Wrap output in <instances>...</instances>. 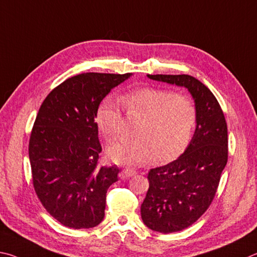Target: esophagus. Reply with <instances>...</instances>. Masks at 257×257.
<instances>
[{"label": "esophagus", "mask_w": 257, "mask_h": 257, "mask_svg": "<svg viewBox=\"0 0 257 257\" xmlns=\"http://www.w3.org/2000/svg\"><path fill=\"white\" fill-rule=\"evenodd\" d=\"M134 175H137V170L134 168H130V167H126L123 170H121V174H120V177L121 178H130L134 176Z\"/></svg>", "instance_id": "1"}]
</instances>
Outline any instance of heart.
<instances>
[{
  "instance_id": "obj_1",
  "label": "heart",
  "mask_w": 257,
  "mask_h": 257,
  "mask_svg": "<svg viewBox=\"0 0 257 257\" xmlns=\"http://www.w3.org/2000/svg\"><path fill=\"white\" fill-rule=\"evenodd\" d=\"M130 116L142 117L138 138L120 139L108 147L107 155L116 164L143 165L155 160H170L181 155L194 132L197 112L192 99L183 93L156 87L133 89L118 97ZM123 119L115 99L106 98L99 105L96 121L107 140L119 132Z\"/></svg>"
}]
</instances>
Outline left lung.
Returning a JSON list of instances; mask_svg holds the SVG:
<instances>
[{
    "label": "left lung",
    "instance_id": "obj_1",
    "mask_svg": "<svg viewBox=\"0 0 257 257\" xmlns=\"http://www.w3.org/2000/svg\"><path fill=\"white\" fill-rule=\"evenodd\" d=\"M148 78L187 88L196 107L192 141L178 159L150 169L149 190L141 204L148 228L176 232L192 226L214 199L228 160L227 123L217 98L194 76L148 74Z\"/></svg>",
    "mask_w": 257,
    "mask_h": 257
}]
</instances>
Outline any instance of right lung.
<instances>
[{
  "label": "right lung",
  "instance_id": "right-lung-1",
  "mask_svg": "<svg viewBox=\"0 0 257 257\" xmlns=\"http://www.w3.org/2000/svg\"><path fill=\"white\" fill-rule=\"evenodd\" d=\"M130 76H71L39 108L29 140L33 184L44 208L65 227L93 228L105 217L106 193L119 169L98 165L101 146L94 118L102 99Z\"/></svg>",
  "mask_w": 257,
  "mask_h": 257
}]
</instances>
